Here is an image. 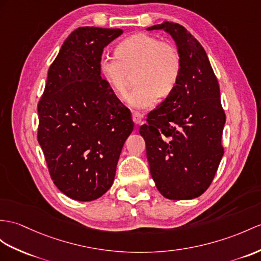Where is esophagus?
Listing matches in <instances>:
<instances>
[{
    "mask_svg": "<svg viewBox=\"0 0 261 261\" xmlns=\"http://www.w3.org/2000/svg\"><path fill=\"white\" fill-rule=\"evenodd\" d=\"M133 120L136 125L142 124L143 122V114H141L139 112H133Z\"/></svg>",
    "mask_w": 261,
    "mask_h": 261,
    "instance_id": "esophagus-1",
    "label": "esophagus"
}]
</instances>
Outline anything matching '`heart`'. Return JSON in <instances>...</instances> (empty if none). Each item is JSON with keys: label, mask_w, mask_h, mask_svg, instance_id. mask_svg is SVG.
I'll use <instances>...</instances> for the list:
<instances>
[{"label": "heart", "mask_w": 261, "mask_h": 261, "mask_svg": "<svg viewBox=\"0 0 261 261\" xmlns=\"http://www.w3.org/2000/svg\"><path fill=\"white\" fill-rule=\"evenodd\" d=\"M115 56L104 55L99 60V72L118 96H124L133 73L135 86L127 96L134 109L154 106L158 98L174 92L181 74L182 61L173 44L156 36L138 33L119 42Z\"/></svg>", "instance_id": "b5f03b06"}]
</instances>
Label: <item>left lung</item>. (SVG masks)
Here are the masks:
<instances>
[{"mask_svg":"<svg viewBox=\"0 0 261 261\" xmlns=\"http://www.w3.org/2000/svg\"><path fill=\"white\" fill-rule=\"evenodd\" d=\"M147 30H165L173 36L182 67L174 92L148 113L139 134L162 195L193 199L211 186L224 155L226 115L218 80L204 47L182 25L165 21Z\"/></svg>","mask_w":261,"mask_h":261,"instance_id":"obj_1","label":"left lung"}]
</instances>
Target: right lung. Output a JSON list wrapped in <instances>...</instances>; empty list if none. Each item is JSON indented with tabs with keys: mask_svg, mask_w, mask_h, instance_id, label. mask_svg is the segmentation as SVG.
<instances>
[{
	"mask_svg": "<svg viewBox=\"0 0 261 261\" xmlns=\"http://www.w3.org/2000/svg\"><path fill=\"white\" fill-rule=\"evenodd\" d=\"M123 31L83 27L73 31L50 64L37 104V141L50 178L75 200L97 199L111 188L130 111L101 79L99 60Z\"/></svg>",
	"mask_w": 261,
	"mask_h": 261,
	"instance_id": "1",
	"label": "right lung"
}]
</instances>
